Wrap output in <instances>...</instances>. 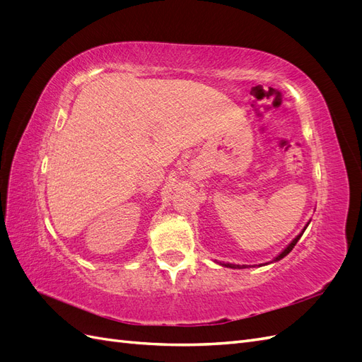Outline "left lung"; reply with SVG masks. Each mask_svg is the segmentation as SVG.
Listing matches in <instances>:
<instances>
[{
	"label": "left lung",
	"instance_id": "obj_1",
	"mask_svg": "<svg viewBox=\"0 0 362 362\" xmlns=\"http://www.w3.org/2000/svg\"><path fill=\"white\" fill-rule=\"evenodd\" d=\"M308 225H310V222H308V223H306V225H305V228H303V229H302V233H299V234H298V235H296V237H294V238H293V240H291V243H290V245H288V246H287V247H286V249H284V250H282V252H281V254H279V255H278V257H275V258H273V261H279V259H282V258H284V257H287V255H288V254H290V252H291V250H293V247H294V246H296V243H298V242H299V240H300V237H302V234H303V233H305V229H306V226H308ZM273 261H270V262H273ZM266 264H269V262H266ZM266 264H258V266H259V267H261V266H266ZM221 266H225V267H231V269H246V267H247V266H238V264H229V262H226V264H223V262H221ZM252 267H255V266H252Z\"/></svg>",
	"mask_w": 362,
	"mask_h": 362
}]
</instances>
